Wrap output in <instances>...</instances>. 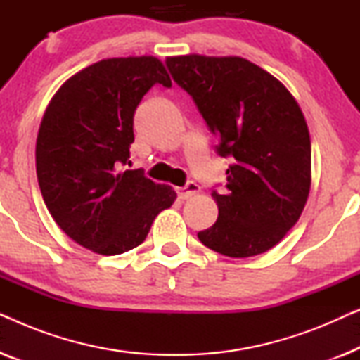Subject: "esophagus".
I'll return each instance as SVG.
<instances>
[{"instance_id": "34e87169", "label": "esophagus", "mask_w": 360, "mask_h": 360, "mask_svg": "<svg viewBox=\"0 0 360 360\" xmlns=\"http://www.w3.org/2000/svg\"><path fill=\"white\" fill-rule=\"evenodd\" d=\"M200 191V186L195 184V181H188L185 186H179L176 188V195H179L180 200H188L191 196L196 195Z\"/></svg>"}]
</instances>
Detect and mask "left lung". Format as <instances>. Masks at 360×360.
<instances>
[{"instance_id": "left-lung-1", "label": "left lung", "mask_w": 360, "mask_h": 360, "mask_svg": "<svg viewBox=\"0 0 360 360\" xmlns=\"http://www.w3.org/2000/svg\"><path fill=\"white\" fill-rule=\"evenodd\" d=\"M229 157L218 219L200 231L206 248L228 257L272 249L300 219L311 185V142L298 103L274 75L243 57H167Z\"/></svg>"}]
</instances>
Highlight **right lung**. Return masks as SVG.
I'll return each instance as SVG.
<instances>
[{
	"label": "right lung",
	"mask_w": 360,
	"mask_h": 360,
	"mask_svg": "<svg viewBox=\"0 0 360 360\" xmlns=\"http://www.w3.org/2000/svg\"><path fill=\"white\" fill-rule=\"evenodd\" d=\"M155 83L172 86L159 58H105L68 78L44 112L36 142L42 198L58 228L96 254L137 248L176 198L141 169L121 170L136 108Z\"/></svg>",
	"instance_id": "right-lung-1"
}]
</instances>
